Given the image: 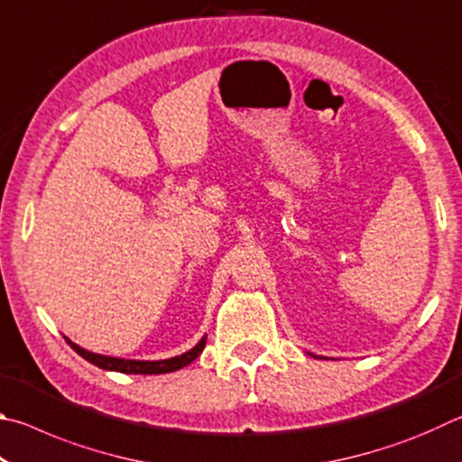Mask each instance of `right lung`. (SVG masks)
<instances>
[{"instance_id":"add662e5","label":"right lung","mask_w":462,"mask_h":462,"mask_svg":"<svg viewBox=\"0 0 462 462\" xmlns=\"http://www.w3.org/2000/svg\"><path fill=\"white\" fill-rule=\"evenodd\" d=\"M67 342L71 344V348L75 350L77 355H81L85 361H89L91 365L99 366V369L128 373V374H161V373L179 371L189 363H193L195 358L201 355V350L206 348V338H201L198 346H193L189 353H185L181 356L167 358V361H126V358H116V356H104V355L89 353V350L77 346V344H73L71 340H67Z\"/></svg>"}]
</instances>
